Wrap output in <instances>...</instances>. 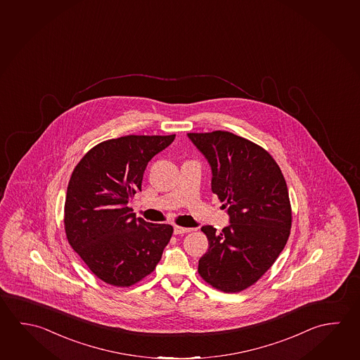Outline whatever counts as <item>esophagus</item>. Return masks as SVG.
I'll return each mask as SVG.
<instances>
[{"mask_svg": "<svg viewBox=\"0 0 360 360\" xmlns=\"http://www.w3.org/2000/svg\"><path fill=\"white\" fill-rule=\"evenodd\" d=\"M189 231H192V229H188V227L174 226V233H176V235L187 233H189Z\"/></svg>", "mask_w": 360, "mask_h": 360, "instance_id": "34e87169", "label": "esophagus"}]
</instances>
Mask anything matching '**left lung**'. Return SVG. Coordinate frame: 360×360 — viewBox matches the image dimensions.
I'll list each match as a JSON object with an SVG mask.
<instances>
[{
    "label": "left lung",
    "instance_id": "obj_1",
    "mask_svg": "<svg viewBox=\"0 0 360 360\" xmlns=\"http://www.w3.org/2000/svg\"><path fill=\"white\" fill-rule=\"evenodd\" d=\"M212 171L211 189L227 208L230 225L202 226L207 252L198 273L214 288L233 293L250 287L283 250L292 225L288 188L271 154L229 131L189 133Z\"/></svg>",
    "mask_w": 360,
    "mask_h": 360
}]
</instances>
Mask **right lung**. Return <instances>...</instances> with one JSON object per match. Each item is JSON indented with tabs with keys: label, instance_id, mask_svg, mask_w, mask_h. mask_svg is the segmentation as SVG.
Instances as JSON below:
<instances>
[{
	"label": "right lung",
	"instance_id": "obj_1",
	"mask_svg": "<svg viewBox=\"0 0 360 360\" xmlns=\"http://www.w3.org/2000/svg\"><path fill=\"white\" fill-rule=\"evenodd\" d=\"M176 135H127L94 146L72 173L64 229L73 250L105 283L130 287L149 276L173 227L135 217L129 202L141 191L150 159Z\"/></svg>",
	"mask_w": 360,
	"mask_h": 360
}]
</instances>
